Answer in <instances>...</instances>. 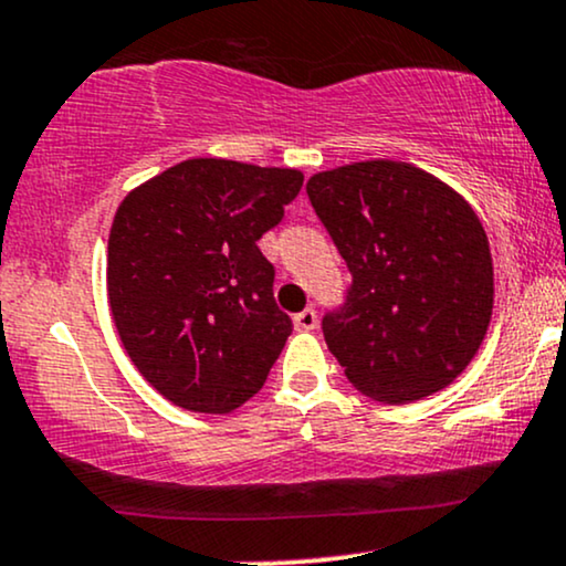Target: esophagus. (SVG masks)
<instances>
[{
	"label": "esophagus",
	"mask_w": 566,
	"mask_h": 566,
	"mask_svg": "<svg viewBox=\"0 0 566 566\" xmlns=\"http://www.w3.org/2000/svg\"><path fill=\"white\" fill-rule=\"evenodd\" d=\"M316 324H318V316H316V311H313V308H305L301 313H295V326L301 332L316 329Z\"/></svg>",
	"instance_id": "esophagus-1"
}]
</instances>
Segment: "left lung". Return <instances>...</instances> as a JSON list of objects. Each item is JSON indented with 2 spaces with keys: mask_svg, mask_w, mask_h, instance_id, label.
Here are the masks:
<instances>
[{
  "mask_svg": "<svg viewBox=\"0 0 566 566\" xmlns=\"http://www.w3.org/2000/svg\"><path fill=\"white\" fill-rule=\"evenodd\" d=\"M305 189L353 274L322 322L348 382L390 406L451 385L493 313V258L472 206L398 160L332 168Z\"/></svg>",
  "mask_w": 566,
  "mask_h": 566,
  "instance_id": "8db88e82",
  "label": "left lung"
}]
</instances>
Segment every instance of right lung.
<instances>
[{"label":"right lung","instance_id":"obj_1","mask_svg":"<svg viewBox=\"0 0 566 566\" xmlns=\"http://www.w3.org/2000/svg\"><path fill=\"white\" fill-rule=\"evenodd\" d=\"M303 174L221 158L176 163L128 192L107 240V297L120 343L171 403L229 413L261 390L292 322L258 240Z\"/></svg>","mask_w":566,"mask_h":566}]
</instances>
